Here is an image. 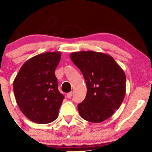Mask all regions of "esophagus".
<instances>
[{"instance_id":"obj_1","label":"esophagus","mask_w":152,"mask_h":152,"mask_svg":"<svg viewBox=\"0 0 152 152\" xmlns=\"http://www.w3.org/2000/svg\"><path fill=\"white\" fill-rule=\"evenodd\" d=\"M72 95H73V92H69V93H68V94H67V95H66V96H67L68 98L70 99L71 97L72 96Z\"/></svg>"}]
</instances>
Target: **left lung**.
<instances>
[{
	"label": "left lung",
	"mask_w": 152,
	"mask_h": 152,
	"mask_svg": "<svg viewBox=\"0 0 152 152\" xmlns=\"http://www.w3.org/2000/svg\"><path fill=\"white\" fill-rule=\"evenodd\" d=\"M86 83V98L78 105L83 119L100 123L120 107L126 94V75L111 56L92 50L71 53Z\"/></svg>",
	"instance_id": "obj_1"
}]
</instances>
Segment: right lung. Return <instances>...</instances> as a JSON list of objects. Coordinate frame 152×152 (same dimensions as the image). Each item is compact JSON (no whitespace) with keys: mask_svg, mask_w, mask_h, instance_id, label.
Masks as SVG:
<instances>
[{"mask_svg":"<svg viewBox=\"0 0 152 152\" xmlns=\"http://www.w3.org/2000/svg\"><path fill=\"white\" fill-rule=\"evenodd\" d=\"M60 60L58 51L38 54L24 63L13 81L17 104L35 123L48 124L58 117L64 99L55 76Z\"/></svg>","mask_w":152,"mask_h":152,"instance_id":"add662e5","label":"right lung"}]
</instances>
